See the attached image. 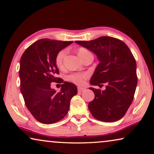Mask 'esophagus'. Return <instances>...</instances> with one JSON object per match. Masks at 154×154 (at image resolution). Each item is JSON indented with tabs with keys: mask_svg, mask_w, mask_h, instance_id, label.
<instances>
[{
	"mask_svg": "<svg viewBox=\"0 0 154 154\" xmlns=\"http://www.w3.org/2000/svg\"><path fill=\"white\" fill-rule=\"evenodd\" d=\"M77 90H78V92H79V93H81V92L84 91L85 90V88H82V87H78V88H77Z\"/></svg>",
	"mask_w": 154,
	"mask_h": 154,
	"instance_id": "esophagus-1",
	"label": "esophagus"
}]
</instances>
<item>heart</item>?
<instances>
[{"label": "heart", "instance_id": "obj_1", "mask_svg": "<svg viewBox=\"0 0 154 154\" xmlns=\"http://www.w3.org/2000/svg\"><path fill=\"white\" fill-rule=\"evenodd\" d=\"M66 50H60L58 51L55 58V63L56 66L58 68H62L63 66L64 58L66 56ZM77 55L81 59L83 60L86 56L92 55L91 53L87 49L84 48V47H80L77 50ZM88 73L86 72H75L71 73V74L67 75L66 80L72 82L77 85H83L85 83L86 79L88 77Z\"/></svg>", "mask_w": 154, "mask_h": 154}]
</instances>
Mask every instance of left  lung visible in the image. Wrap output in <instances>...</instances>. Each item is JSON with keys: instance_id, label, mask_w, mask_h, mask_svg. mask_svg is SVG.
<instances>
[{"instance_id": "8db88e82", "label": "left lung", "mask_w": 154, "mask_h": 154, "mask_svg": "<svg viewBox=\"0 0 154 154\" xmlns=\"http://www.w3.org/2000/svg\"><path fill=\"white\" fill-rule=\"evenodd\" d=\"M93 51L99 60L90 83L105 90L90 87L95 98L88 109L95 119L104 122L121 119L131 106L137 84L136 61L123 41L103 36L91 41H75Z\"/></svg>"}]
</instances>
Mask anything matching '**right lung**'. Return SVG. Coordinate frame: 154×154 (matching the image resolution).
<instances>
[{"label":"right lung","mask_w":154,"mask_h":154,"mask_svg":"<svg viewBox=\"0 0 154 154\" xmlns=\"http://www.w3.org/2000/svg\"><path fill=\"white\" fill-rule=\"evenodd\" d=\"M72 42L41 39L28 47L21 57V92L28 109L42 123L51 124L64 118L71 98L77 94V86L68 82H64L59 92L51 88V82H63L56 77L59 70L55 63L56 56Z\"/></svg>","instance_id":"add662e5"}]
</instances>
